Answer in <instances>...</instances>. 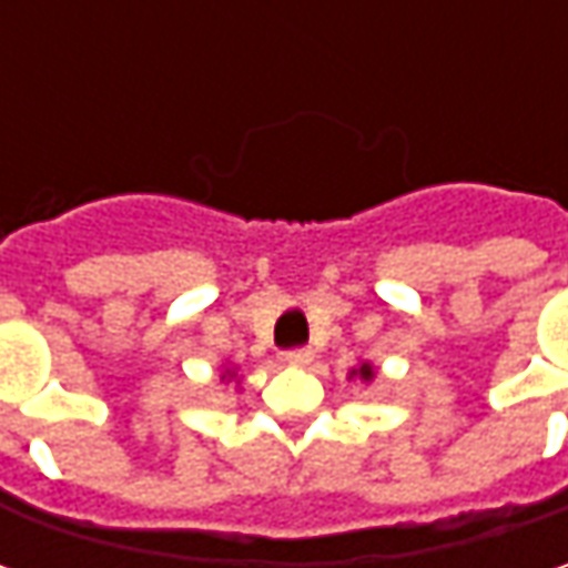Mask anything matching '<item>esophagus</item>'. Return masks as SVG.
Listing matches in <instances>:
<instances>
[{
    "label": "esophagus",
    "instance_id": "34e87169",
    "mask_svg": "<svg viewBox=\"0 0 568 568\" xmlns=\"http://www.w3.org/2000/svg\"><path fill=\"white\" fill-rule=\"evenodd\" d=\"M284 361L291 363V366H310L313 363V351L310 347H296V351L284 354Z\"/></svg>",
    "mask_w": 568,
    "mask_h": 568
}]
</instances>
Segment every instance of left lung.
Listing matches in <instances>:
<instances>
[{
	"mask_svg": "<svg viewBox=\"0 0 568 568\" xmlns=\"http://www.w3.org/2000/svg\"><path fill=\"white\" fill-rule=\"evenodd\" d=\"M347 379H361V382H366V385H369V382L376 379V366H373L369 361H363L361 366H354V369L347 373Z\"/></svg>",
	"mask_w": 568,
	"mask_h": 568,
	"instance_id": "1",
	"label": "left lung"
}]
</instances>
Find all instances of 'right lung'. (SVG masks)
<instances>
[{
    "mask_svg": "<svg viewBox=\"0 0 568 568\" xmlns=\"http://www.w3.org/2000/svg\"><path fill=\"white\" fill-rule=\"evenodd\" d=\"M221 382H224V385H230V382H233V385L240 388V385H243L240 366H233V363H224V366H221Z\"/></svg>",
    "mask_w": 568,
    "mask_h": 568,
    "instance_id": "1",
    "label": "right lung"
}]
</instances>
